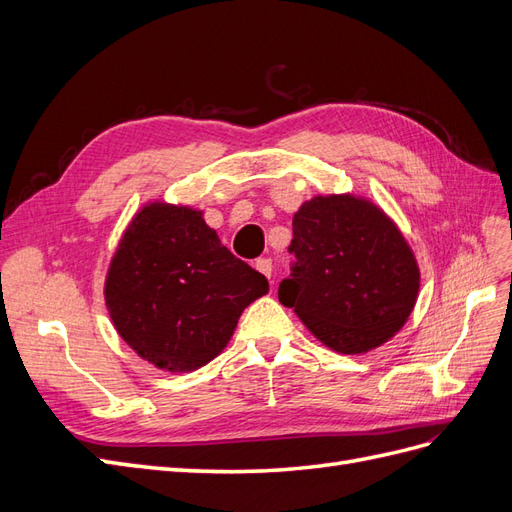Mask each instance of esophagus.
Here are the masks:
<instances>
[{"instance_id": "esophagus-1", "label": "esophagus", "mask_w": 512, "mask_h": 512, "mask_svg": "<svg viewBox=\"0 0 512 512\" xmlns=\"http://www.w3.org/2000/svg\"><path fill=\"white\" fill-rule=\"evenodd\" d=\"M254 267H256L262 275H267L269 280H271V271H273V262H271V258H258Z\"/></svg>"}]
</instances>
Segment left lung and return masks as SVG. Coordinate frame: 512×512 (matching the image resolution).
<instances>
[{"mask_svg":"<svg viewBox=\"0 0 512 512\" xmlns=\"http://www.w3.org/2000/svg\"><path fill=\"white\" fill-rule=\"evenodd\" d=\"M288 250L297 260L277 297L327 348L369 352L410 318L421 271L397 224L371 200H305L292 218Z\"/></svg>","mask_w":512,"mask_h":512,"instance_id":"left-lung-1","label":"left lung"}]
</instances>
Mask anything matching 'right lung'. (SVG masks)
<instances>
[{
    "instance_id": "1",
    "label": "right lung",
    "mask_w": 512,
    "mask_h": 512,
    "mask_svg": "<svg viewBox=\"0 0 512 512\" xmlns=\"http://www.w3.org/2000/svg\"><path fill=\"white\" fill-rule=\"evenodd\" d=\"M267 277L232 256L203 211L149 203L117 245L104 301L117 333L162 371H194L230 342Z\"/></svg>"
}]
</instances>
